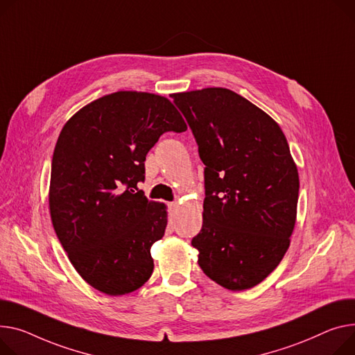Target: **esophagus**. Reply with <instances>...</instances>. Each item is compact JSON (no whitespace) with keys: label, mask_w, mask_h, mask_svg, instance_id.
<instances>
[{"label":"esophagus","mask_w":355,"mask_h":355,"mask_svg":"<svg viewBox=\"0 0 355 355\" xmlns=\"http://www.w3.org/2000/svg\"><path fill=\"white\" fill-rule=\"evenodd\" d=\"M170 208H171L173 211H175V209L178 208V202H171V204H170Z\"/></svg>","instance_id":"1"}]
</instances>
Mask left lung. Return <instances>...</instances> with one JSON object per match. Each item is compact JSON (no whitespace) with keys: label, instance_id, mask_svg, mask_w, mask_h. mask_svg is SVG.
<instances>
[{"label":"left lung","instance_id":"obj_1","mask_svg":"<svg viewBox=\"0 0 355 355\" xmlns=\"http://www.w3.org/2000/svg\"><path fill=\"white\" fill-rule=\"evenodd\" d=\"M204 162L202 228L191 241L217 284L241 291L275 270L290 247L300 180L284 132L227 88L173 96Z\"/></svg>","mask_w":355,"mask_h":355}]
</instances>
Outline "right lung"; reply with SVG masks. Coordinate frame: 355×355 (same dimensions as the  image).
<instances>
[{"label":"right lung","instance_id":"1","mask_svg":"<svg viewBox=\"0 0 355 355\" xmlns=\"http://www.w3.org/2000/svg\"><path fill=\"white\" fill-rule=\"evenodd\" d=\"M185 130L170 100L137 91L92 101L62 127L51 162V221L91 287L124 295L151 277L150 248L162 239L167 211L137 185L158 138Z\"/></svg>","mask_w":355,"mask_h":355}]
</instances>
